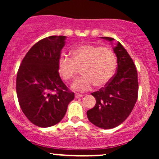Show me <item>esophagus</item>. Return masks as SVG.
I'll return each instance as SVG.
<instances>
[{
  "label": "esophagus",
  "instance_id": "1",
  "mask_svg": "<svg viewBox=\"0 0 159 159\" xmlns=\"http://www.w3.org/2000/svg\"><path fill=\"white\" fill-rule=\"evenodd\" d=\"M75 98H82L83 96V94H78V93H76V94H75Z\"/></svg>",
  "mask_w": 159,
  "mask_h": 159
}]
</instances>
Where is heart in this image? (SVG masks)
<instances>
[{
	"label": "heart",
	"mask_w": 159,
	"mask_h": 159,
	"mask_svg": "<svg viewBox=\"0 0 159 159\" xmlns=\"http://www.w3.org/2000/svg\"><path fill=\"white\" fill-rule=\"evenodd\" d=\"M70 54L71 58L65 55L59 57L58 72L64 79L70 81L76 78L81 68L83 76L72 84L75 91H89L94 85L102 87L115 75L117 60L109 48L83 44L74 48Z\"/></svg>",
	"instance_id": "heart-1"
}]
</instances>
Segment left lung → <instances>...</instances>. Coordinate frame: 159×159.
I'll return each instance as SVG.
<instances>
[{
  "instance_id": "1",
  "label": "left lung",
  "mask_w": 159,
  "mask_h": 159,
  "mask_svg": "<svg viewBox=\"0 0 159 159\" xmlns=\"http://www.w3.org/2000/svg\"><path fill=\"white\" fill-rule=\"evenodd\" d=\"M101 38L111 44L115 40L108 37ZM113 50L117 57V72L105 87L91 93L96 104L87 111L90 122L104 129L117 127L129 116L139 92L138 73L133 60L120 42H117Z\"/></svg>"
}]
</instances>
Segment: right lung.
<instances>
[{
    "mask_svg": "<svg viewBox=\"0 0 159 159\" xmlns=\"http://www.w3.org/2000/svg\"><path fill=\"white\" fill-rule=\"evenodd\" d=\"M65 39V36H50L37 42L17 71L19 105L28 120L38 127H51L60 122L75 98L58 73V60Z\"/></svg>",
    "mask_w": 159,
    "mask_h": 159,
    "instance_id": "obj_1",
    "label": "right lung"
}]
</instances>
